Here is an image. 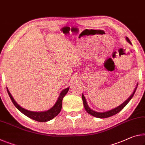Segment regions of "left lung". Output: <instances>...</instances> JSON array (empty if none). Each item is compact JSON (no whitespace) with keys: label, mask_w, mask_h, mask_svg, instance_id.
<instances>
[{"label":"left lung","mask_w":145,"mask_h":145,"mask_svg":"<svg viewBox=\"0 0 145 145\" xmlns=\"http://www.w3.org/2000/svg\"><path fill=\"white\" fill-rule=\"evenodd\" d=\"M126 40H127L128 42H129L130 44H132V43H131L130 39L128 37H126ZM136 89H137V86H136V88H135L134 92H133L132 95L130 96V97L128 98L127 100H126L123 103V104H121L120 106H118V107L115 108L114 109H112L111 110H109V111H107V112H95V111H93V110H91L90 108H89L88 106V104H87L86 99H85L84 95H83V94H82V101H83V105H84V108H85V110H86V111L88 112L89 114H90L91 116H93L94 117H95V118H109V117L114 116V115H116L118 113H119V112L121 111V110H122L125 107V106L127 105L128 103H129V101L131 100V99L133 97V96H134V95Z\"/></svg>","instance_id":"obj_1"}]
</instances>
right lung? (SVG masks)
<instances>
[{
    "label": "right lung",
    "mask_w": 145,
    "mask_h": 145,
    "mask_svg": "<svg viewBox=\"0 0 145 145\" xmlns=\"http://www.w3.org/2000/svg\"><path fill=\"white\" fill-rule=\"evenodd\" d=\"M69 90V88H67L66 89H63L61 91L58 99L56 103V104L54 105V106L51 108L50 110H47V111L44 112H32L29 111V110H27L26 109L23 108L20 106L16 103L14 99L13 98L12 95H11L10 91H9L8 89L7 88V91H8V95L10 96L11 100L12 101L13 105L15 106V107L19 110L20 112H22L23 114H24L25 116L28 117L29 118L33 120L39 121V122H47L48 121L52 120V119H54L55 117H56L57 115L60 113L61 108H62V101H63V99L65 96V95Z\"/></svg>",
    "instance_id": "obj_1"
}]
</instances>
